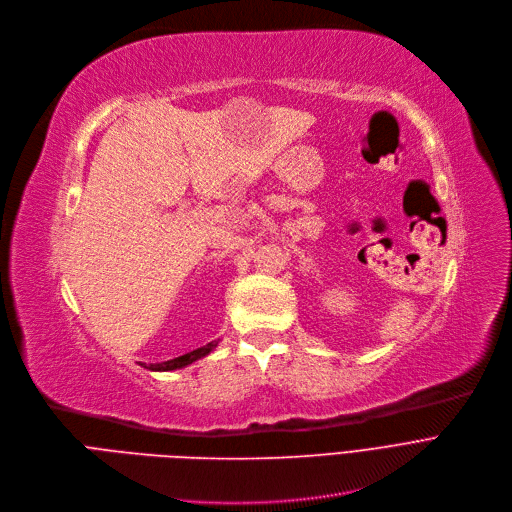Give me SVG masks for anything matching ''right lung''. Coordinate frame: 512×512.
Returning a JSON list of instances; mask_svg holds the SVG:
<instances>
[{
  "instance_id": "obj_1",
  "label": "right lung",
  "mask_w": 512,
  "mask_h": 512,
  "mask_svg": "<svg viewBox=\"0 0 512 512\" xmlns=\"http://www.w3.org/2000/svg\"><path fill=\"white\" fill-rule=\"evenodd\" d=\"M212 348H214V344H206V346H202V348H198V350L187 352V354L177 356V358H173V360L158 362V364H150V367H145V369H152V371H175V369L185 367V364H191L193 360H198V358L206 356Z\"/></svg>"
}]
</instances>
